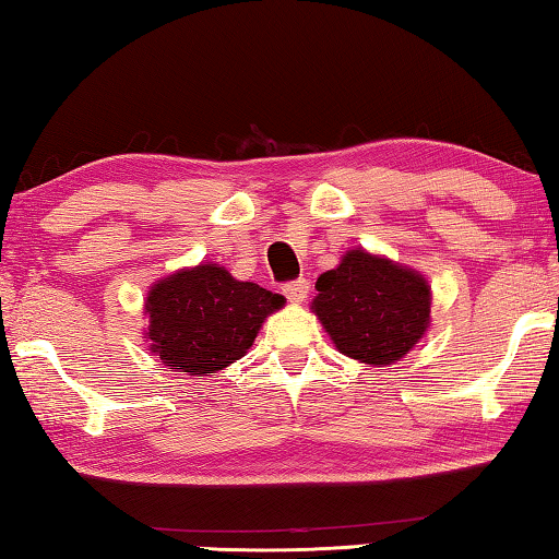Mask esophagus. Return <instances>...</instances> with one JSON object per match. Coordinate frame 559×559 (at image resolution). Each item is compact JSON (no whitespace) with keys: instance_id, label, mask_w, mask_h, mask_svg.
Returning <instances> with one entry per match:
<instances>
[{"instance_id":"obj_1","label":"esophagus","mask_w":559,"mask_h":559,"mask_svg":"<svg viewBox=\"0 0 559 559\" xmlns=\"http://www.w3.org/2000/svg\"><path fill=\"white\" fill-rule=\"evenodd\" d=\"M308 290H310V283L306 278L290 281V283H286V286H283V293H286V298L290 302H306Z\"/></svg>"}]
</instances>
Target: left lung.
Here are the masks:
<instances>
[{
  "label": "left lung",
  "mask_w": 559,
  "mask_h": 559,
  "mask_svg": "<svg viewBox=\"0 0 559 559\" xmlns=\"http://www.w3.org/2000/svg\"><path fill=\"white\" fill-rule=\"evenodd\" d=\"M313 310L340 353L367 367H390L427 335L431 286L416 269L349 249L320 273Z\"/></svg>",
  "instance_id": "obj_1"
}]
</instances>
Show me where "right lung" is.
I'll list each match as a JSON object with an SVG mask.
<instances>
[{"label":"right lung","mask_w":559,"mask_h":559,"mask_svg":"<svg viewBox=\"0 0 559 559\" xmlns=\"http://www.w3.org/2000/svg\"><path fill=\"white\" fill-rule=\"evenodd\" d=\"M278 293L236 281L219 263L179 269L155 281L145 298V337L169 372L206 377L249 353Z\"/></svg>","instance_id":"add662e5"}]
</instances>
